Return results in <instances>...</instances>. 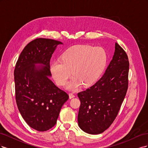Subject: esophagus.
Wrapping results in <instances>:
<instances>
[{"label": "esophagus", "instance_id": "esophagus-1", "mask_svg": "<svg viewBox=\"0 0 148 148\" xmlns=\"http://www.w3.org/2000/svg\"><path fill=\"white\" fill-rule=\"evenodd\" d=\"M75 97V96L74 94H73V93H69V97H70V99H71V98H73V97Z\"/></svg>", "mask_w": 148, "mask_h": 148}]
</instances>
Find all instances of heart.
Returning <instances> with one entry per match:
<instances>
[{
    "label": "heart",
    "mask_w": 148,
    "mask_h": 148,
    "mask_svg": "<svg viewBox=\"0 0 148 148\" xmlns=\"http://www.w3.org/2000/svg\"><path fill=\"white\" fill-rule=\"evenodd\" d=\"M107 62V53L101 47L77 45L62 53L61 59L53 60L51 71L60 86L65 85L71 75H75L67 88L75 89L83 84L85 86L95 83L102 72Z\"/></svg>",
    "instance_id": "heart-1"
}]
</instances>
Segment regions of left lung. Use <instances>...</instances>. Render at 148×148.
I'll list each match as a JSON object with an SVG mask.
<instances>
[{
	"label": "left lung",
	"mask_w": 148,
	"mask_h": 148,
	"mask_svg": "<svg viewBox=\"0 0 148 148\" xmlns=\"http://www.w3.org/2000/svg\"><path fill=\"white\" fill-rule=\"evenodd\" d=\"M112 60L104 74L91 86L78 93L81 104L79 127L97 135L108 128L120 110L128 86L129 61L127 53L116 42Z\"/></svg>",
	"instance_id": "1"
}]
</instances>
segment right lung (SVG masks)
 <instances>
[{"mask_svg":"<svg viewBox=\"0 0 148 148\" xmlns=\"http://www.w3.org/2000/svg\"><path fill=\"white\" fill-rule=\"evenodd\" d=\"M60 41L37 38L25 46L14 70L18 108L30 127L45 132L57 123L60 109L69 96L49 78L50 60ZM39 63L42 67H36Z\"/></svg>","mask_w":148,"mask_h":148,"instance_id":"right-lung-1","label":"right lung"}]
</instances>
